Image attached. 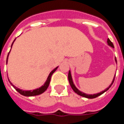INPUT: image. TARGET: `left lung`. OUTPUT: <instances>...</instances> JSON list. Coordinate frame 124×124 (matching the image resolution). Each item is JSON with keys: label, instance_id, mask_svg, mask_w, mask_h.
Segmentation results:
<instances>
[{"label": "left lung", "instance_id": "left-lung-1", "mask_svg": "<svg viewBox=\"0 0 124 124\" xmlns=\"http://www.w3.org/2000/svg\"><path fill=\"white\" fill-rule=\"evenodd\" d=\"M107 43H108V46H111V47L114 48L113 44L111 42V40H110L109 39H108ZM115 61L116 64H117L116 57L115 58ZM115 76H114V78H113V81H112L111 84L109 85V87H108V88H106L105 90L102 91H101V92H100V93H96V94H86V93H85L82 92V91H80L77 88V87L75 86V85L74 84L73 81V78H72V76H71V71H70V70L69 71V73H68V80H69V82H70V85H71V88L73 89V90L74 91H75V92L77 93V94H78V95H80V96H83V97H85V98H96V97H98V96H100V95H101V94H103L104 93H105L106 91H108V89L110 88V87H111V86L112 85V84H113L114 80H115Z\"/></svg>", "mask_w": 124, "mask_h": 124}]
</instances>
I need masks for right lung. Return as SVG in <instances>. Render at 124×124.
Segmentation results:
<instances>
[{"mask_svg": "<svg viewBox=\"0 0 124 124\" xmlns=\"http://www.w3.org/2000/svg\"><path fill=\"white\" fill-rule=\"evenodd\" d=\"M15 40H16V39L14 40V41L13 42L11 47H12L13 44V43H14V42H15ZM10 51H11V49H10ZM10 51L9 52L8 54V56H7L6 64H8V59L9 54ZM58 67L55 68L54 70L50 72V73L49 74L48 77H47V78L46 81L45 82V83L44 84V85H42L41 87H39V88L35 89H33V90H30V91L22 90V89H19V88H17L16 86H15L12 83L9 81V80L8 79L9 82V83L11 84V85H12V86L13 87H14L15 89H16V91H18V92L20 94H21L22 95H23V96H36V95H39V94H42V93H43L47 89V87H48V86H49V83H50V80H51V76H52V75L53 74V73H54V72L56 70H57Z\"/></svg>", "mask_w": 124, "mask_h": 124, "instance_id": "obj_1", "label": "right lung"}]
</instances>
